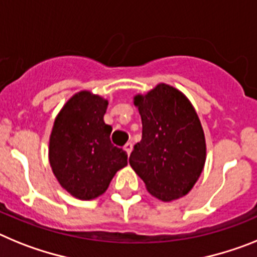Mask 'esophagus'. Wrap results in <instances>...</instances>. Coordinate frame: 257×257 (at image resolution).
Here are the masks:
<instances>
[{
    "mask_svg": "<svg viewBox=\"0 0 257 257\" xmlns=\"http://www.w3.org/2000/svg\"><path fill=\"white\" fill-rule=\"evenodd\" d=\"M124 150H125L126 153H128V155H129V154L132 153V150H133V144H132V142H128V144L124 146Z\"/></svg>",
    "mask_w": 257,
    "mask_h": 257,
    "instance_id": "obj_1",
    "label": "esophagus"
}]
</instances>
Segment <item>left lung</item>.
Returning a JSON list of instances; mask_svg holds the SVG:
<instances>
[{"label":"left lung","instance_id":"8db88e82","mask_svg":"<svg viewBox=\"0 0 257 257\" xmlns=\"http://www.w3.org/2000/svg\"><path fill=\"white\" fill-rule=\"evenodd\" d=\"M133 103L142 120V140L129 158L146 190L163 202L186 195L202 175L207 147L204 132L189 98L160 82Z\"/></svg>","mask_w":257,"mask_h":257}]
</instances>
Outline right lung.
<instances>
[{
	"instance_id": "add662e5",
	"label": "right lung",
	"mask_w": 257,
	"mask_h": 257,
	"mask_svg": "<svg viewBox=\"0 0 257 257\" xmlns=\"http://www.w3.org/2000/svg\"><path fill=\"white\" fill-rule=\"evenodd\" d=\"M108 101L89 90L77 91L54 120L49 163L59 185L81 200L107 190L115 173L128 164L124 150L111 144L112 126L103 116Z\"/></svg>"
}]
</instances>
